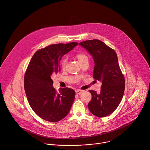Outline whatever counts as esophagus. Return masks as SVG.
<instances>
[{"label": "esophagus", "instance_id": "34e87169", "mask_svg": "<svg viewBox=\"0 0 150 150\" xmlns=\"http://www.w3.org/2000/svg\"><path fill=\"white\" fill-rule=\"evenodd\" d=\"M76 94H82V93H83V91L82 90H80V89H77L76 91Z\"/></svg>", "mask_w": 150, "mask_h": 150}]
</instances>
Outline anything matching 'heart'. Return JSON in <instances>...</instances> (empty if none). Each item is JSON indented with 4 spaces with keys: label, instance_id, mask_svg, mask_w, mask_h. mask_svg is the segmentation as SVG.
Here are the masks:
<instances>
[{
    "label": "heart",
    "instance_id": "1",
    "mask_svg": "<svg viewBox=\"0 0 150 150\" xmlns=\"http://www.w3.org/2000/svg\"><path fill=\"white\" fill-rule=\"evenodd\" d=\"M76 57H77V59H78L79 62L80 63H82V62H83L85 60H87L88 59V57L86 55L83 54H82V53H79V54H77L76 55ZM67 58H64L62 61H61V66L62 67V68L64 69L66 67V65H67Z\"/></svg>",
    "mask_w": 150,
    "mask_h": 150
}]
</instances>
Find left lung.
<instances>
[{
  "mask_svg": "<svg viewBox=\"0 0 150 150\" xmlns=\"http://www.w3.org/2000/svg\"><path fill=\"white\" fill-rule=\"evenodd\" d=\"M94 61L93 77L102 83L100 93L90 90L92 98L88 107L95 116H108L117 108L122 98L125 80L118 64L117 54L113 49L98 40L81 42Z\"/></svg>",
  "mask_w": 150,
  "mask_h": 150,
  "instance_id": "obj_1",
  "label": "left lung"
}]
</instances>
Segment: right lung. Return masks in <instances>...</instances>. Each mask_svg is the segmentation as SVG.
I'll list each match as a JSON object with an SVG mask.
<instances>
[{
	"mask_svg": "<svg viewBox=\"0 0 150 150\" xmlns=\"http://www.w3.org/2000/svg\"><path fill=\"white\" fill-rule=\"evenodd\" d=\"M77 42L50 45L33 54L24 78V86L29 105L42 119L55 122L70 112L75 98L71 88H61L57 93L52 77L60 71L62 57Z\"/></svg>",
	"mask_w": 150,
	"mask_h": 150,
	"instance_id": "right-lung-1",
	"label": "right lung"
}]
</instances>
